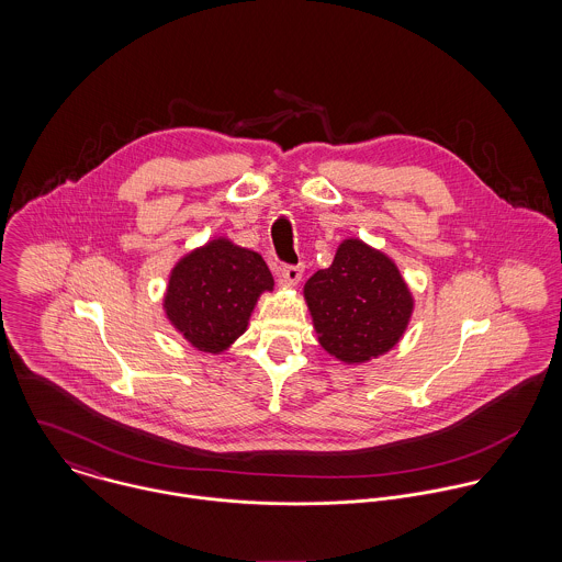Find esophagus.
<instances>
[{"label":"esophagus","mask_w":562,"mask_h":562,"mask_svg":"<svg viewBox=\"0 0 562 562\" xmlns=\"http://www.w3.org/2000/svg\"><path fill=\"white\" fill-rule=\"evenodd\" d=\"M279 277H281L283 283L296 285L301 281V277H303V268L301 266H292V263H283L281 270H279Z\"/></svg>","instance_id":"esophagus-1"}]
</instances>
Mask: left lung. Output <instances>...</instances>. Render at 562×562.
<instances>
[{
    "label": "left lung",
    "instance_id": "obj_1",
    "mask_svg": "<svg viewBox=\"0 0 562 562\" xmlns=\"http://www.w3.org/2000/svg\"><path fill=\"white\" fill-rule=\"evenodd\" d=\"M305 299L322 348L346 363L396 346L413 310L396 263L359 240L339 244L333 263L305 283Z\"/></svg>",
    "mask_w": 562,
    "mask_h": 562
}]
</instances>
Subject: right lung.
I'll list each match as a JSON object with an SVG mask.
<instances>
[{
	"instance_id": "1",
	"label": "right lung",
	"mask_w": 562,
	"mask_h": 562,
	"mask_svg": "<svg viewBox=\"0 0 562 562\" xmlns=\"http://www.w3.org/2000/svg\"><path fill=\"white\" fill-rule=\"evenodd\" d=\"M272 285V274L257 252L214 240L175 266L164 307L194 348L221 352L246 330L259 294Z\"/></svg>"
}]
</instances>
